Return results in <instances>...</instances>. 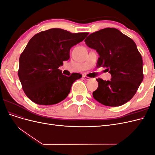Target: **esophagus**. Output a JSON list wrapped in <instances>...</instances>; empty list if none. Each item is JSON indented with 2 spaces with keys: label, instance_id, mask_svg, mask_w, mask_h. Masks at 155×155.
Listing matches in <instances>:
<instances>
[{
  "label": "esophagus",
  "instance_id": "esophagus-1",
  "mask_svg": "<svg viewBox=\"0 0 155 155\" xmlns=\"http://www.w3.org/2000/svg\"><path fill=\"white\" fill-rule=\"evenodd\" d=\"M83 78H84V79H85V80H90V79H91V78H89V77H88L87 76H83Z\"/></svg>",
  "mask_w": 155,
  "mask_h": 155
}]
</instances>
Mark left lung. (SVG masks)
I'll return each instance as SVG.
<instances>
[{
	"label": "left lung",
	"mask_w": 155,
	"mask_h": 155,
	"mask_svg": "<svg viewBox=\"0 0 155 155\" xmlns=\"http://www.w3.org/2000/svg\"><path fill=\"white\" fill-rule=\"evenodd\" d=\"M86 45L95 49L100 57L97 67L111 74L110 81L98 78L94 98L100 104L118 107L129 101L143 79V61L134 41L114 28H107L89 35Z\"/></svg>",
	"instance_id": "left-lung-1"
}]
</instances>
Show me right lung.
Segmentation results:
<instances>
[{
	"label": "right lung",
	"instance_id": "add662e5",
	"mask_svg": "<svg viewBox=\"0 0 155 155\" xmlns=\"http://www.w3.org/2000/svg\"><path fill=\"white\" fill-rule=\"evenodd\" d=\"M88 32L71 33L51 28L35 34L19 58L18 76L26 96L35 104L54 105L67 97L72 83L82 77L70 76L58 69L70 58L72 46L85 39Z\"/></svg>",
	"mask_w": 155,
	"mask_h": 155
}]
</instances>
